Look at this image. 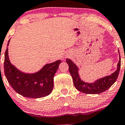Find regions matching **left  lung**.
Returning <instances> with one entry per match:
<instances>
[{
  "instance_id": "8db88e82",
  "label": "left lung",
  "mask_w": 125,
  "mask_h": 125,
  "mask_svg": "<svg viewBox=\"0 0 125 125\" xmlns=\"http://www.w3.org/2000/svg\"><path fill=\"white\" fill-rule=\"evenodd\" d=\"M118 52L119 54V61L117 65L116 70L110 75L99 78L93 82H85L81 79L78 67L71 60L67 59L66 62L69 65V72L72 77L75 88L80 92L90 94L101 93L110 88L116 81L120 72L121 60L119 50Z\"/></svg>"
}]
</instances>
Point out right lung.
I'll list each match as a JSON object with an SVG mask.
<instances>
[{
  "label": "right lung",
  "instance_id": "obj_1",
  "mask_svg": "<svg viewBox=\"0 0 125 125\" xmlns=\"http://www.w3.org/2000/svg\"><path fill=\"white\" fill-rule=\"evenodd\" d=\"M10 41L5 53L4 72L10 85L19 94L28 98H41L49 95L53 90V77L61 60L45 64L35 73H24L10 62L8 48Z\"/></svg>",
  "mask_w": 125,
  "mask_h": 125
}]
</instances>
